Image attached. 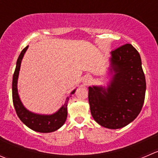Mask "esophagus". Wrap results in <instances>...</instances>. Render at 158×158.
I'll use <instances>...</instances> for the list:
<instances>
[{
  "mask_svg": "<svg viewBox=\"0 0 158 158\" xmlns=\"http://www.w3.org/2000/svg\"><path fill=\"white\" fill-rule=\"evenodd\" d=\"M85 82H89V80H87V81H85Z\"/></svg>",
  "mask_w": 158,
  "mask_h": 158,
  "instance_id": "34e87169",
  "label": "esophagus"
}]
</instances>
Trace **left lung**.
Masks as SVG:
<instances>
[{
	"instance_id": "left-lung-1",
	"label": "left lung",
	"mask_w": 158,
	"mask_h": 158,
	"mask_svg": "<svg viewBox=\"0 0 158 158\" xmlns=\"http://www.w3.org/2000/svg\"><path fill=\"white\" fill-rule=\"evenodd\" d=\"M107 86L89 87L93 119L108 129H120L134 121L143 107L146 80L140 56L131 44L111 52Z\"/></svg>"
}]
</instances>
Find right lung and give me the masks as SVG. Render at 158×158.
Returning a JSON list of instances; mask_svg holds the SVG:
<instances>
[{
  "label": "right lung",
  "instance_id": "obj_1",
  "mask_svg": "<svg viewBox=\"0 0 158 158\" xmlns=\"http://www.w3.org/2000/svg\"><path fill=\"white\" fill-rule=\"evenodd\" d=\"M28 46H26L21 51L16 63L15 73L13 76L12 81V99H13L14 106L17 115L23 123L26 125L27 127L39 133H51L59 130L62 125L65 123L66 120L67 115V105L68 101L72 95L74 94L76 89L73 90L69 96L66 97L63 105L59 108L58 111L52 114H39L35 113L31 111H29L23 105L21 99L19 97L18 91V79L19 76L20 68H21V61L25 54Z\"/></svg>",
  "mask_w": 158,
  "mask_h": 158
}]
</instances>
